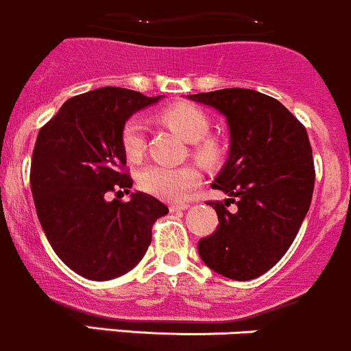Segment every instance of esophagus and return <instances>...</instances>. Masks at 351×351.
I'll list each match as a JSON object with an SVG mask.
<instances>
[{"mask_svg":"<svg viewBox=\"0 0 351 351\" xmlns=\"http://www.w3.org/2000/svg\"><path fill=\"white\" fill-rule=\"evenodd\" d=\"M187 208H189V204H186V203L171 204V211H172V213H174V211H186Z\"/></svg>","mask_w":351,"mask_h":351,"instance_id":"obj_1","label":"esophagus"}]
</instances>
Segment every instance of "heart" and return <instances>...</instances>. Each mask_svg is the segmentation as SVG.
I'll return each mask as SVG.
<instances>
[{
	"label": "heart",
	"instance_id": "1",
	"mask_svg": "<svg viewBox=\"0 0 351 351\" xmlns=\"http://www.w3.org/2000/svg\"><path fill=\"white\" fill-rule=\"evenodd\" d=\"M162 121L179 136L193 143L191 154L199 164L215 165L220 160V147L215 140L206 138L210 121L194 106H174L160 114ZM121 145L130 160L136 162L145 152V123L140 117H131L124 123ZM138 184L143 191L165 201H182L201 184V174L193 165L152 164L138 176Z\"/></svg>",
	"mask_w": 351,
	"mask_h": 351
}]
</instances>
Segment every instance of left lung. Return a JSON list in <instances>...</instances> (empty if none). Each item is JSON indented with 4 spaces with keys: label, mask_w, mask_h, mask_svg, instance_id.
I'll use <instances>...</instances> for the list:
<instances>
[{
    "label": "left lung",
    "mask_w": 351,
    "mask_h": 351,
    "mask_svg": "<svg viewBox=\"0 0 351 351\" xmlns=\"http://www.w3.org/2000/svg\"><path fill=\"white\" fill-rule=\"evenodd\" d=\"M227 119L228 158L211 184L228 194L210 203L220 225L197 242L204 265L230 280L261 276L283 258L311 206L314 160L305 128L273 97L249 88L187 95ZM227 200L238 204L230 214Z\"/></svg>",
    "instance_id": "1"
}]
</instances>
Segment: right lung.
Wrapping results in <instances>:
<instances>
[{"mask_svg": "<svg viewBox=\"0 0 351 351\" xmlns=\"http://www.w3.org/2000/svg\"><path fill=\"white\" fill-rule=\"evenodd\" d=\"M162 97L92 90L66 100L37 134L30 167L37 217L59 259L83 278L106 282L133 269L150 245L155 220L169 213L140 191L126 203L107 199L133 186L124 172V123Z\"/></svg>", "mask_w": 351, "mask_h": 351, "instance_id": "right-lung-1", "label": "right lung"}]
</instances>
